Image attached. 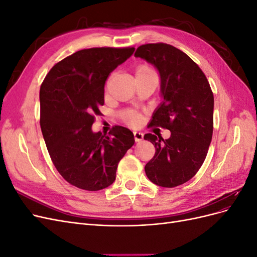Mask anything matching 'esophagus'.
<instances>
[{
    "mask_svg": "<svg viewBox=\"0 0 257 257\" xmlns=\"http://www.w3.org/2000/svg\"><path fill=\"white\" fill-rule=\"evenodd\" d=\"M134 139H135V142H136V143L142 142L143 139H144V135H143V133H139V132H134Z\"/></svg>",
    "mask_w": 257,
    "mask_h": 257,
    "instance_id": "1",
    "label": "esophagus"
}]
</instances>
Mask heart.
Instances as JSON below:
<instances>
[{
	"label": "heart",
	"mask_w": 257,
	"mask_h": 257,
	"mask_svg": "<svg viewBox=\"0 0 257 257\" xmlns=\"http://www.w3.org/2000/svg\"><path fill=\"white\" fill-rule=\"evenodd\" d=\"M146 75H155L154 71L151 66L148 64H141L136 67V77L137 76H146ZM125 118L131 124H137L141 120L139 115L134 112H127L125 113Z\"/></svg>",
	"instance_id": "obj_1"
}]
</instances>
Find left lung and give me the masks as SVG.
I'll return each instance as SVG.
<instances>
[{"mask_svg":"<svg viewBox=\"0 0 257 257\" xmlns=\"http://www.w3.org/2000/svg\"><path fill=\"white\" fill-rule=\"evenodd\" d=\"M135 57L152 64L161 77L163 100L150 125L172 133L165 141L150 133L145 135L155 147L145 172L154 184L175 188L195 176L206 159L213 132V93L199 66L172 45L139 46Z\"/></svg>","mask_w":257,"mask_h":257,"instance_id":"left-lung-1","label":"left lung"}]
</instances>
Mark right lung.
Wrapping results in <instances>:
<instances>
[{
  "instance_id": "add662e5",
  "label": "right lung",
  "mask_w": 257,
  "mask_h": 257,
  "mask_svg": "<svg viewBox=\"0 0 257 257\" xmlns=\"http://www.w3.org/2000/svg\"><path fill=\"white\" fill-rule=\"evenodd\" d=\"M135 48L79 50L54 65L41 85V128L60 175L77 188L99 191L111 185L120 160L135 139L123 126L109 136L92 124L104 105L107 77Z\"/></svg>"
}]
</instances>
